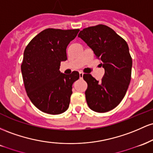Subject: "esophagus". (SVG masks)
<instances>
[{"mask_svg":"<svg viewBox=\"0 0 153 153\" xmlns=\"http://www.w3.org/2000/svg\"><path fill=\"white\" fill-rule=\"evenodd\" d=\"M83 75H84V74L82 73V72H79V78L80 79L83 78Z\"/></svg>","mask_w":153,"mask_h":153,"instance_id":"34e87169","label":"esophagus"}]
</instances>
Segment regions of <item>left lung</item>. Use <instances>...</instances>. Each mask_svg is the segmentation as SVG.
<instances>
[{"label":"left lung","instance_id":"obj_1","mask_svg":"<svg viewBox=\"0 0 153 153\" xmlns=\"http://www.w3.org/2000/svg\"><path fill=\"white\" fill-rule=\"evenodd\" d=\"M78 37L93 51L105 69L101 81L90 74L83 75L87 83V105L95 112L111 111L124 97L131 81L132 59L128 45L114 30L103 25L83 29Z\"/></svg>","mask_w":153,"mask_h":153}]
</instances>
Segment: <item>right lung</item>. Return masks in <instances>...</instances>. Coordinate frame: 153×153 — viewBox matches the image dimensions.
Here are the masks:
<instances>
[{"instance_id": "right-lung-1", "label": "right lung", "mask_w": 153, "mask_h": 153, "mask_svg": "<svg viewBox=\"0 0 153 153\" xmlns=\"http://www.w3.org/2000/svg\"><path fill=\"white\" fill-rule=\"evenodd\" d=\"M79 29H46L29 42L24 52L21 69L26 92L31 102L42 112L61 114L68 109L72 85L78 71L66 75L59 71L67 60L66 48Z\"/></svg>"}]
</instances>
